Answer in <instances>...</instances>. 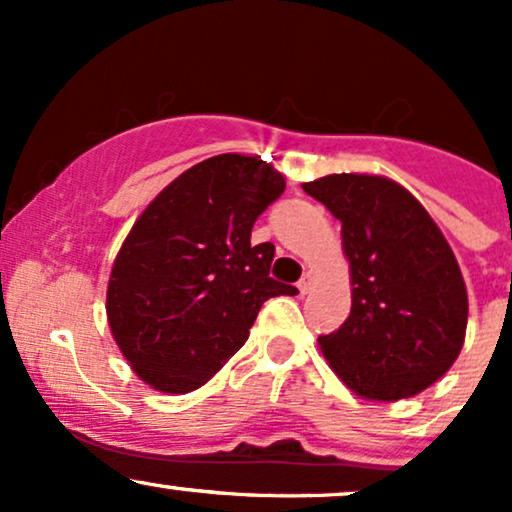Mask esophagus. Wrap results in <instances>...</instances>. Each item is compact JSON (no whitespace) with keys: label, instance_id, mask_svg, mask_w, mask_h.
I'll return each instance as SVG.
<instances>
[{"label":"esophagus","instance_id":"1","mask_svg":"<svg viewBox=\"0 0 512 512\" xmlns=\"http://www.w3.org/2000/svg\"><path fill=\"white\" fill-rule=\"evenodd\" d=\"M310 286H313V274L305 272V274L301 276V281H298V291H301L303 296H305V293L310 291Z\"/></svg>","mask_w":512,"mask_h":512}]
</instances>
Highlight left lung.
<instances>
[{"mask_svg": "<svg viewBox=\"0 0 512 512\" xmlns=\"http://www.w3.org/2000/svg\"><path fill=\"white\" fill-rule=\"evenodd\" d=\"M303 190L342 221L354 284L351 313L322 334V354L361 397L419 395L448 373L467 330V289L448 240L380 175H327Z\"/></svg>", "mask_w": 512, "mask_h": 512, "instance_id": "obj_1", "label": "left lung"}]
</instances>
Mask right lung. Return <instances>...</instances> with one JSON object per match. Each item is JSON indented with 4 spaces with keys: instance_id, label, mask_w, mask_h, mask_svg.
<instances>
[{
    "instance_id": "1",
    "label": "right lung",
    "mask_w": 512,
    "mask_h": 512,
    "mask_svg": "<svg viewBox=\"0 0 512 512\" xmlns=\"http://www.w3.org/2000/svg\"><path fill=\"white\" fill-rule=\"evenodd\" d=\"M286 190L262 158L221 154L175 178L132 226L108 284V322L144 383L185 395L248 342L267 298L298 293L269 276L274 245H250Z\"/></svg>"
}]
</instances>
